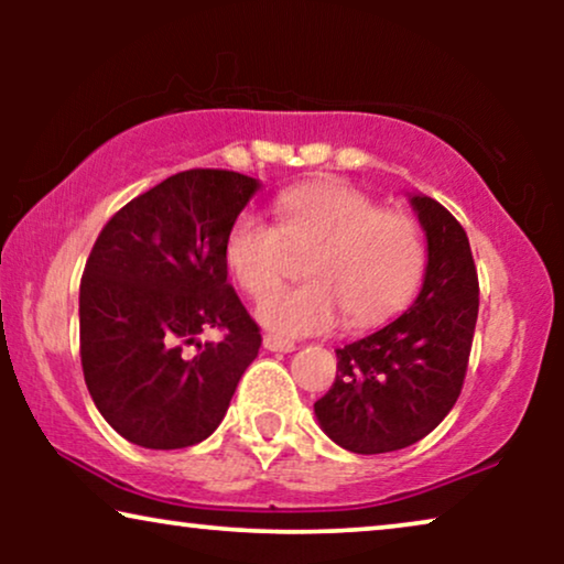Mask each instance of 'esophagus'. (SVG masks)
Masks as SVG:
<instances>
[{"label":"esophagus","mask_w":564,"mask_h":564,"mask_svg":"<svg viewBox=\"0 0 564 564\" xmlns=\"http://www.w3.org/2000/svg\"><path fill=\"white\" fill-rule=\"evenodd\" d=\"M264 349L267 351H295V344L292 341H288V338H280V336H274V334H267L264 336Z\"/></svg>","instance_id":"34e87169"}]
</instances>
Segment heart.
<instances>
[{"mask_svg": "<svg viewBox=\"0 0 564 564\" xmlns=\"http://www.w3.org/2000/svg\"><path fill=\"white\" fill-rule=\"evenodd\" d=\"M276 226L241 213L226 234L228 272L246 295L264 300L291 268V253L312 259L303 289L259 307L267 328L284 336L326 334L338 323L375 328L395 318L426 274V241L403 213L380 210L365 192L341 182L284 189L274 203Z\"/></svg>", "mask_w": 564, "mask_h": 564, "instance_id": "1", "label": "heart"}]
</instances>
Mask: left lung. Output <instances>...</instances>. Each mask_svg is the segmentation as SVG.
I'll use <instances>...</instances> for the list:
<instances>
[{
  "label": "left lung",
  "instance_id": "8db88e82",
  "mask_svg": "<svg viewBox=\"0 0 564 564\" xmlns=\"http://www.w3.org/2000/svg\"><path fill=\"white\" fill-rule=\"evenodd\" d=\"M429 264L415 303L372 336L336 349V380L315 415L354 454L405 449L457 403L473 349L480 282L459 220L426 195L411 197Z\"/></svg>",
  "mask_w": 564,
  "mask_h": 564
}]
</instances>
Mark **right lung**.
Returning <instances> with one entry per match:
<instances>
[{"label": "right lung", "mask_w": 564, "mask_h": 564, "mask_svg": "<svg viewBox=\"0 0 564 564\" xmlns=\"http://www.w3.org/2000/svg\"><path fill=\"white\" fill-rule=\"evenodd\" d=\"M259 182L189 169L130 199L99 230L79 288V354L97 411L145 449H184L220 426L257 359V321L228 284L230 223ZM218 327L220 343L199 345Z\"/></svg>", "instance_id": "add662e5"}]
</instances>
